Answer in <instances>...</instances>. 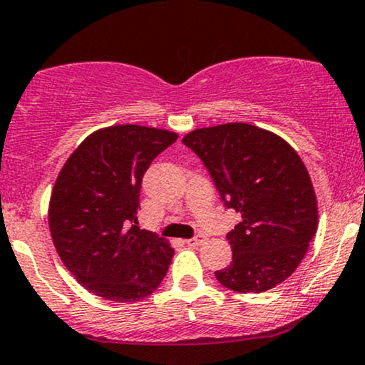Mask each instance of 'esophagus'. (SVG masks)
I'll return each mask as SVG.
<instances>
[{
  "label": "esophagus",
  "mask_w": 365,
  "mask_h": 365,
  "mask_svg": "<svg viewBox=\"0 0 365 365\" xmlns=\"http://www.w3.org/2000/svg\"><path fill=\"white\" fill-rule=\"evenodd\" d=\"M205 241V238L204 236H195V238H192V240H187L185 243L188 245V247H199V245H202Z\"/></svg>",
  "instance_id": "1"
}]
</instances>
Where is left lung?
I'll return each mask as SVG.
<instances>
[{
  "label": "left lung",
  "mask_w": 365,
  "mask_h": 365,
  "mask_svg": "<svg viewBox=\"0 0 365 365\" xmlns=\"http://www.w3.org/2000/svg\"><path fill=\"white\" fill-rule=\"evenodd\" d=\"M182 140L204 161L226 207L241 212L226 236L232 262L216 279L258 294L291 277L318 230V202L299 155L280 135L243 122L202 127Z\"/></svg>",
  "instance_id": "8db88e82"
}]
</instances>
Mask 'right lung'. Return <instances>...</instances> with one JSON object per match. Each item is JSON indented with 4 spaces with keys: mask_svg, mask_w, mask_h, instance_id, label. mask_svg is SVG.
Masks as SVG:
<instances>
[{
    "mask_svg": "<svg viewBox=\"0 0 365 365\" xmlns=\"http://www.w3.org/2000/svg\"><path fill=\"white\" fill-rule=\"evenodd\" d=\"M178 134L120 124L95 130L66 160L49 200L57 255L86 291L113 302L153 294L173 258L170 241L139 230V192L151 161Z\"/></svg>",
    "mask_w": 365,
    "mask_h": 365,
    "instance_id": "1",
    "label": "right lung"
}]
</instances>
